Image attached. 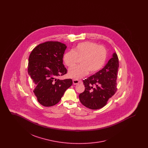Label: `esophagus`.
I'll return each instance as SVG.
<instances>
[{
    "label": "esophagus",
    "instance_id": "obj_1",
    "mask_svg": "<svg viewBox=\"0 0 148 148\" xmlns=\"http://www.w3.org/2000/svg\"><path fill=\"white\" fill-rule=\"evenodd\" d=\"M80 82L79 80H77V79H73V84L74 85H76L78 83H79Z\"/></svg>",
    "mask_w": 148,
    "mask_h": 148
}]
</instances>
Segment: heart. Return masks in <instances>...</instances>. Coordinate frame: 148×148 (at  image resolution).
I'll use <instances>...</instances> for the list:
<instances>
[{
	"instance_id": "obj_1",
	"label": "heart",
	"mask_w": 148,
	"mask_h": 148,
	"mask_svg": "<svg viewBox=\"0 0 148 148\" xmlns=\"http://www.w3.org/2000/svg\"><path fill=\"white\" fill-rule=\"evenodd\" d=\"M106 56L107 51L104 47L87 41L79 43L72 51L66 52L63 59L64 63L69 68L81 59L80 65L74 66L69 70L70 77L79 79L86 75L89 71L92 74L100 71L106 63Z\"/></svg>"
}]
</instances>
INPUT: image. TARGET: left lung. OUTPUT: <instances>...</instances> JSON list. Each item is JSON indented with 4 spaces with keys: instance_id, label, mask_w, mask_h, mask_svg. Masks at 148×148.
Segmentation results:
<instances>
[{
    "instance_id": "left-lung-1",
    "label": "left lung",
    "mask_w": 148,
    "mask_h": 148,
    "mask_svg": "<svg viewBox=\"0 0 148 148\" xmlns=\"http://www.w3.org/2000/svg\"><path fill=\"white\" fill-rule=\"evenodd\" d=\"M119 60L116 53L106 66L94 75L83 80L85 90L79 94V100L85 107L96 110L106 106L116 92Z\"/></svg>"
}]
</instances>
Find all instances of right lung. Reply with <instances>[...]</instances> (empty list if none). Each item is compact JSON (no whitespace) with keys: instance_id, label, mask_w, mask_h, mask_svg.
I'll list each match as a JSON object with an SVG mask.
<instances>
[{"instance_id":"add662e5","label":"right lung","mask_w":148,"mask_h":148,"mask_svg":"<svg viewBox=\"0 0 148 148\" xmlns=\"http://www.w3.org/2000/svg\"><path fill=\"white\" fill-rule=\"evenodd\" d=\"M66 48L63 43L49 41L37 45L29 57L28 71L35 84L33 92L38 101L44 106L59 103L73 84L71 79H56L67 73L63 64Z\"/></svg>"}]
</instances>
